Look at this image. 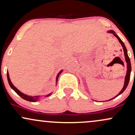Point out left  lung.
Returning a JSON list of instances; mask_svg holds the SVG:
<instances>
[{
    "label": "left lung",
    "instance_id": "left-lung-1",
    "mask_svg": "<svg viewBox=\"0 0 135 135\" xmlns=\"http://www.w3.org/2000/svg\"><path fill=\"white\" fill-rule=\"evenodd\" d=\"M108 32L110 33H112L113 35H114V36L116 37L117 38V39L119 40V42L122 45V47H123V50H124V56H125V59H126V61L127 63V69H128V70H127V73H126V77H125V81H124V87L122 89V90L120 92H119V93L117 94V95H116L115 97L113 98L110 99V100H107V101H110V100H112V99L115 98V97H118L119 95H120V94H122V93L124 92V91L126 89V88H127V86H128V83H129V79H130V74H131V62H130V59L129 58V56H128V52H127V49H126V46H125L124 44V42L121 41V39H120V38H119V37L117 35H116L115 32L113 30H110L108 31Z\"/></svg>",
    "mask_w": 135,
    "mask_h": 135
}]
</instances>
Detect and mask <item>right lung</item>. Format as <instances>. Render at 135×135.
I'll return each mask as SVG.
<instances>
[{
    "mask_svg": "<svg viewBox=\"0 0 135 135\" xmlns=\"http://www.w3.org/2000/svg\"><path fill=\"white\" fill-rule=\"evenodd\" d=\"M62 71H63V70L60 71V72H59L58 74V75H57L56 78V82H58V79L59 75H60V74H61V72H62ZM7 80H8V83H9V85H10L11 88L12 89H13V90L15 91V92H16L17 94H18V95H20V97L22 98L23 99H24V100H27V101L32 102H35L37 101L38 97H38V96H34V97H30V96L26 95V94L22 93H21V91H20L19 90H18V89H17V88H16V87H15V86H14L13 84H12L10 78H9V73H8V72H7ZM50 95H51V94H48V95H46V97H48V96H50Z\"/></svg>",
    "mask_w": 135,
    "mask_h": 135,
    "instance_id": "add662e5",
    "label": "right lung"
}]
</instances>
